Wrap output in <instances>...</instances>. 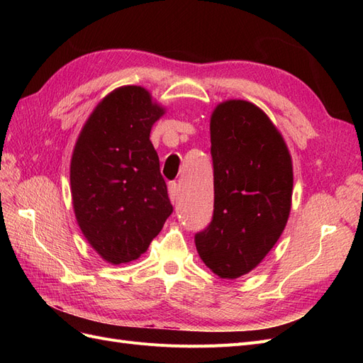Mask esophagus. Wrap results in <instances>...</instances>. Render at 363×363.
I'll return each mask as SVG.
<instances>
[{
  "instance_id": "34e87169",
  "label": "esophagus",
  "mask_w": 363,
  "mask_h": 363,
  "mask_svg": "<svg viewBox=\"0 0 363 363\" xmlns=\"http://www.w3.org/2000/svg\"><path fill=\"white\" fill-rule=\"evenodd\" d=\"M168 191H169V199H171L172 204L177 203V201H179V196H180V188H179V184H177V183H169V184H168Z\"/></svg>"
}]
</instances>
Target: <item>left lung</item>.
Returning a JSON list of instances; mask_svg holds the SVG:
<instances>
[{"mask_svg": "<svg viewBox=\"0 0 363 363\" xmlns=\"http://www.w3.org/2000/svg\"><path fill=\"white\" fill-rule=\"evenodd\" d=\"M211 142L213 215L195 245L216 276L238 279L259 265L288 223L292 160L269 118L244 100L215 108Z\"/></svg>", "mask_w": 363, "mask_h": 363, "instance_id": "1", "label": "left lung"}]
</instances>
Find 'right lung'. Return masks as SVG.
<instances>
[{
	"label": "right lung",
	"instance_id": "right-lung-1",
	"mask_svg": "<svg viewBox=\"0 0 363 363\" xmlns=\"http://www.w3.org/2000/svg\"><path fill=\"white\" fill-rule=\"evenodd\" d=\"M163 108L140 86L108 94L86 121L71 160L77 223L104 260L138 259L172 213L150 140Z\"/></svg>",
	"mask_w": 363,
	"mask_h": 363
}]
</instances>
